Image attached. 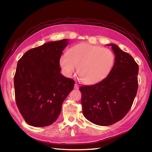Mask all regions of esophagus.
Listing matches in <instances>:
<instances>
[{
    "label": "esophagus",
    "instance_id": "obj_1",
    "mask_svg": "<svg viewBox=\"0 0 152 152\" xmlns=\"http://www.w3.org/2000/svg\"><path fill=\"white\" fill-rule=\"evenodd\" d=\"M79 85H78V84H77V83L75 84V86H74V88H75V89H79Z\"/></svg>",
    "mask_w": 152,
    "mask_h": 152
}]
</instances>
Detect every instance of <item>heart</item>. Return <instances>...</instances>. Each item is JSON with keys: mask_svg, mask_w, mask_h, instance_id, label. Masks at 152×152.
<instances>
[{"mask_svg": "<svg viewBox=\"0 0 152 152\" xmlns=\"http://www.w3.org/2000/svg\"><path fill=\"white\" fill-rule=\"evenodd\" d=\"M115 56L110 49L87 42L79 43L69 49L66 55L60 58V65L67 75L77 68V75L85 84L99 83L112 70Z\"/></svg>", "mask_w": 152, "mask_h": 152, "instance_id": "heart-1", "label": "heart"}]
</instances>
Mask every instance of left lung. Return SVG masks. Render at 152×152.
<instances>
[{"instance_id":"obj_1","label":"left lung","mask_w":152,"mask_h":152,"mask_svg":"<svg viewBox=\"0 0 152 152\" xmlns=\"http://www.w3.org/2000/svg\"><path fill=\"white\" fill-rule=\"evenodd\" d=\"M107 45L111 46L115 55L110 73L99 83L79 88L84 117L102 126H110L126 116L138 88L137 63L116 45Z\"/></svg>"}]
</instances>
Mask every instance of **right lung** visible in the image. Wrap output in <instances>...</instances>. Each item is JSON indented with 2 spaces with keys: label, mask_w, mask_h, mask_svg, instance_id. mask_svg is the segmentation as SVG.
<instances>
[{
  "label": "right lung",
  "mask_w": 152,
  "mask_h": 152,
  "mask_svg": "<svg viewBox=\"0 0 152 152\" xmlns=\"http://www.w3.org/2000/svg\"><path fill=\"white\" fill-rule=\"evenodd\" d=\"M68 39L49 42L26 51L14 77L16 103L25 121L34 127L51 125L73 89L75 81L60 73V58Z\"/></svg>",
  "instance_id": "right-lung-1"
}]
</instances>
